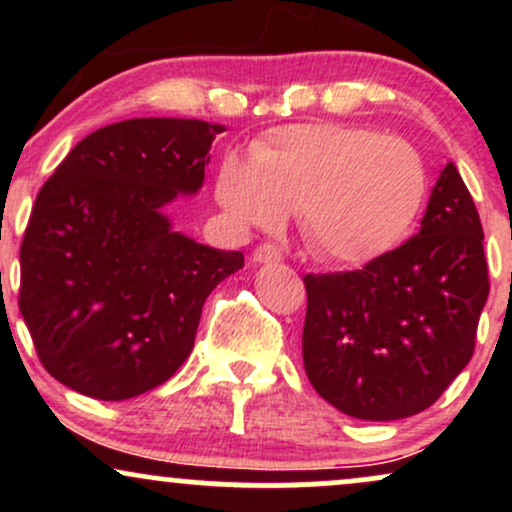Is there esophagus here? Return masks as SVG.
<instances>
[{
  "label": "esophagus",
  "mask_w": 512,
  "mask_h": 512,
  "mask_svg": "<svg viewBox=\"0 0 512 512\" xmlns=\"http://www.w3.org/2000/svg\"><path fill=\"white\" fill-rule=\"evenodd\" d=\"M252 260L260 262V264L281 262V260H284V252H281L279 245H274V243H262V245H257L255 250H252Z\"/></svg>",
  "instance_id": "obj_1"
}]
</instances>
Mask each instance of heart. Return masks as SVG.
<instances>
[{
    "instance_id": "obj_1",
    "label": "heart",
    "mask_w": 512,
    "mask_h": 512,
    "mask_svg": "<svg viewBox=\"0 0 512 512\" xmlns=\"http://www.w3.org/2000/svg\"><path fill=\"white\" fill-rule=\"evenodd\" d=\"M426 197L428 168L414 146L339 122L272 129L250 158L228 151L216 170V199L233 226H276L296 207L308 248L339 267L395 250Z\"/></svg>"
}]
</instances>
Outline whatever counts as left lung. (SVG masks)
I'll return each mask as SVG.
<instances>
[{"instance_id":"1","label":"left lung","mask_w":512,"mask_h":512,"mask_svg":"<svg viewBox=\"0 0 512 512\" xmlns=\"http://www.w3.org/2000/svg\"><path fill=\"white\" fill-rule=\"evenodd\" d=\"M303 284V366L317 395L366 421L431 407L472 358L489 298L484 228L457 168H443L414 238Z\"/></svg>"}]
</instances>
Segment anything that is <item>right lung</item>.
I'll return each instance as SVG.
<instances>
[{
  "label": "right lung",
  "mask_w": 512,
  "mask_h": 512,
  "mask_svg": "<svg viewBox=\"0 0 512 512\" xmlns=\"http://www.w3.org/2000/svg\"><path fill=\"white\" fill-rule=\"evenodd\" d=\"M223 125L134 117L96 129L35 197L19 310L43 368L120 402L166 383L195 346L202 305L243 252L175 233L163 207L195 195Z\"/></svg>",
  "instance_id": "1"
}]
</instances>
